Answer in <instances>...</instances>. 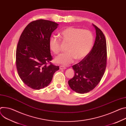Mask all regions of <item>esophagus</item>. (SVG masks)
I'll list each match as a JSON object with an SVG mask.
<instances>
[{
  "label": "esophagus",
  "mask_w": 126,
  "mask_h": 126,
  "mask_svg": "<svg viewBox=\"0 0 126 126\" xmlns=\"http://www.w3.org/2000/svg\"><path fill=\"white\" fill-rule=\"evenodd\" d=\"M59 68H60V70H64V69H66V67L63 66H60L59 67Z\"/></svg>",
  "instance_id": "1"
}]
</instances>
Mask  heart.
Wrapping results in <instances>:
<instances>
[{
	"mask_svg": "<svg viewBox=\"0 0 126 126\" xmlns=\"http://www.w3.org/2000/svg\"><path fill=\"white\" fill-rule=\"evenodd\" d=\"M63 43L68 44L67 52L61 54L55 59V62L59 64L68 65L74 59H83L90 52L93 44L94 37L92 33L87 30L74 27H68L59 33ZM60 40L56 36H52L49 40V47L54 54L60 51Z\"/></svg>",
	"mask_w": 126,
	"mask_h": 126,
	"instance_id": "obj_1",
	"label": "heart"
}]
</instances>
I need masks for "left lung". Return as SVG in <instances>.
<instances>
[{
    "label": "left lung",
    "mask_w": 126,
    "mask_h": 126,
    "mask_svg": "<svg viewBox=\"0 0 126 126\" xmlns=\"http://www.w3.org/2000/svg\"><path fill=\"white\" fill-rule=\"evenodd\" d=\"M96 32L94 46L87 56L72 66L74 77L68 81L70 87L76 93L89 92L99 83L107 66V43L102 31L93 24Z\"/></svg>",
    "instance_id": "left-lung-1"
}]
</instances>
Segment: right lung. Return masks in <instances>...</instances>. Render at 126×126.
Here are the masks:
<instances>
[{"label": "right lung", "instance_id": "right-lung-1", "mask_svg": "<svg viewBox=\"0 0 126 126\" xmlns=\"http://www.w3.org/2000/svg\"><path fill=\"white\" fill-rule=\"evenodd\" d=\"M58 24L50 20L33 21L21 34L16 51L19 77L29 87L39 90L47 86L59 66L47 65L52 60L49 47L52 33Z\"/></svg>", "mask_w": 126, "mask_h": 126}]
</instances>
